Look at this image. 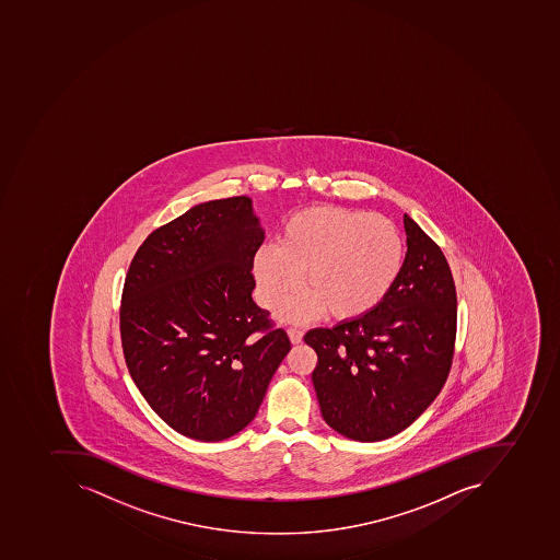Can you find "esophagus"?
Listing matches in <instances>:
<instances>
[{"mask_svg":"<svg viewBox=\"0 0 560 560\" xmlns=\"http://www.w3.org/2000/svg\"><path fill=\"white\" fill-rule=\"evenodd\" d=\"M288 336H290L291 343H302L303 331L302 329H299V327H290V329H288Z\"/></svg>","mask_w":560,"mask_h":560,"instance_id":"obj_1","label":"esophagus"}]
</instances>
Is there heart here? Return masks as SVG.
<instances>
[{
    "label": "heart",
    "mask_w": 560,
    "mask_h": 560,
    "mask_svg": "<svg viewBox=\"0 0 560 560\" xmlns=\"http://www.w3.org/2000/svg\"><path fill=\"white\" fill-rule=\"evenodd\" d=\"M407 257L395 222L343 207L303 209L284 222L278 243L258 246L252 260L258 296L267 308L290 300L282 318L305 323L326 311L353 320L376 311L400 279Z\"/></svg>",
    "instance_id": "b5f03b06"
}]
</instances>
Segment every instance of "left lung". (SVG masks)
<instances>
[{"mask_svg": "<svg viewBox=\"0 0 560 560\" xmlns=\"http://www.w3.org/2000/svg\"><path fill=\"white\" fill-rule=\"evenodd\" d=\"M407 257L376 311L315 327L312 383L324 421L355 441L388 440L440 395L454 359L457 291L440 246L404 215Z\"/></svg>", "mask_w": 560, "mask_h": 560, "instance_id": "8db88e82", "label": "left lung"}]
</instances>
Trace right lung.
<instances>
[{
	"mask_svg": "<svg viewBox=\"0 0 560 560\" xmlns=\"http://www.w3.org/2000/svg\"><path fill=\"white\" fill-rule=\"evenodd\" d=\"M264 237L248 197L207 201L155 229L127 270V369L156 416L191 440L222 441L254 421L291 350L252 299Z\"/></svg>",
	"mask_w": 560,
	"mask_h": 560,
	"instance_id": "obj_1",
	"label": "right lung"
}]
</instances>
